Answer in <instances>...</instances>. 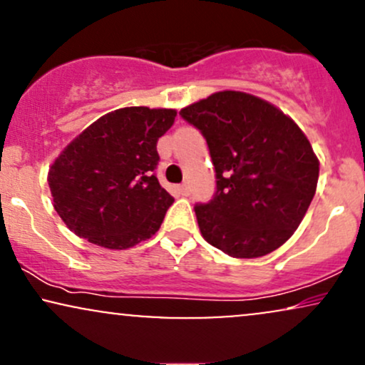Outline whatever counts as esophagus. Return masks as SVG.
<instances>
[{"label": "esophagus", "mask_w": 365, "mask_h": 365, "mask_svg": "<svg viewBox=\"0 0 365 365\" xmlns=\"http://www.w3.org/2000/svg\"><path fill=\"white\" fill-rule=\"evenodd\" d=\"M178 192L182 195H188L190 194V185H188V183H182V185L178 187Z\"/></svg>", "instance_id": "obj_1"}]
</instances>
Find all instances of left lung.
I'll return each mask as SVG.
<instances>
[{"label":"left lung","mask_w":365,"mask_h":365,"mask_svg":"<svg viewBox=\"0 0 365 365\" xmlns=\"http://www.w3.org/2000/svg\"><path fill=\"white\" fill-rule=\"evenodd\" d=\"M200 130L216 171V194L197 204L204 240L237 259L282 247L304 220L319 161L299 125L271 103L215 92L180 111Z\"/></svg>","instance_id":"left-lung-1"}]
</instances>
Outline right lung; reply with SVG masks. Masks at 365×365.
<instances>
[{
    "label": "right lung",
    "instance_id": "add662e5",
    "mask_svg": "<svg viewBox=\"0 0 365 365\" xmlns=\"http://www.w3.org/2000/svg\"><path fill=\"white\" fill-rule=\"evenodd\" d=\"M177 111L132 106L96 120L49 168L53 206L81 238L123 250L158 232L173 197L159 185L158 139Z\"/></svg>",
    "mask_w": 365,
    "mask_h": 365
}]
</instances>
